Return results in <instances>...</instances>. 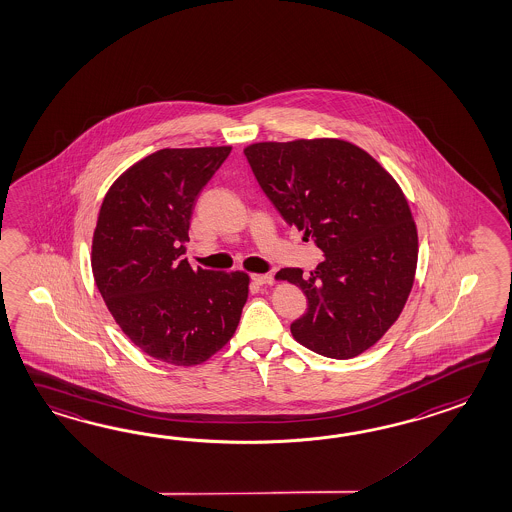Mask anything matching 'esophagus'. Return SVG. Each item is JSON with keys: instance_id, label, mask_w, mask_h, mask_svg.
<instances>
[{"instance_id": "obj_1", "label": "esophagus", "mask_w": 512, "mask_h": 512, "mask_svg": "<svg viewBox=\"0 0 512 512\" xmlns=\"http://www.w3.org/2000/svg\"><path fill=\"white\" fill-rule=\"evenodd\" d=\"M250 278L258 286H271L273 284V276L271 274H252Z\"/></svg>"}]
</instances>
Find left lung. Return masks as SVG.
<instances>
[{"instance_id": "8db88e82", "label": "left lung", "mask_w": 512, "mask_h": 512, "mask_svg": "<svg viewBox=\"0 0 512 512\" xmlns=\"http://www.w3.org/2000/svg\"><path fill=\"white\" fill-rule=\"evenodd\" d=\"M245 156L287 225L324 252L309 278L291 267L276 273L308 298L293 337L321 356H359L393 326L415 280L418 236L404 193L343 140L252 143Z\"/></svg>"}]
</instances>
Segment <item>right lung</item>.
Here are the masks:
<instances>
[{"label": "right lung", "instance_id": "1", "mask_svg": "<svg viewBox=\"0 0 512 512\" xmlns=\"http://www.w3.org/2000/svg\"><path fill=\"white\" fill-rule=\"evenodd\" d=\"M232 147L160 149L108 190L92 241L97 289L145 354L199 365L230 341L249 276L191 269L182 258L197 197Z\"/></svg>", "mask_w": 512, "mask_h": 512}]
</instances>
